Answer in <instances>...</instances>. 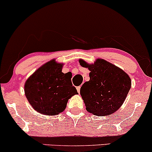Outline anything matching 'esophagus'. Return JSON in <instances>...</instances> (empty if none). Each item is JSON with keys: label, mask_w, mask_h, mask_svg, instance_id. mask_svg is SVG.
Instances as JSON below:
<instances>
[{"label": "esophagus", "mask_w": 152, "mask_h": 152, "mask_svg": "<svg viewBox=\"0 0 152 152\" xmlns=\"http://www.w3.org/2000/svg\"><path fill=\"white\" fill-rule=\"evenodd\" d=\"M76 89H77L78 93L79 94V93H80V89H81V86H78V87H76Z\"/></svg>", "instance_id": "obj_1"}]
</instances>
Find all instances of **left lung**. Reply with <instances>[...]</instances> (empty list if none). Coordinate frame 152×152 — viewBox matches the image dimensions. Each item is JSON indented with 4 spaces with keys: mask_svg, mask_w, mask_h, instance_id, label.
Listing matches in <instances>:
<instances>
[{
    "mask_svg": "<svg viewBox=\"0 0 152 152\" xmlns=\"http://www.w3.org/2000/svg\"><path fill=\"white\" fill-rule=\"evenodd\" d=\"M79 63L91 71L90 80L82 86L86 91L82 93L80 90L87 111L96 116H108L117 111L131 88L128 74L104 59H97L94 64L81 59Z\"/></svg>",
    "mask_w": 152,
    "mask_h": 152,
    "instance_id": "obj_1",
    "label": "left lung"
}]
</instances>
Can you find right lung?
<instances>
[{
  "label": "right lung",
  "mask_w": 152,
  "mask_h": 152,
  "mask_svg": "<svg viewBox=\"0 0 152 152\" xmlns=\"http://www.w3.org/2000/svg\"><path fill=\"white\" fill-rule=\"evenodd\" d=\"M62 64L54 60L40 67L25 83V94L32 107L45 115H56L65 110L69 99L77 94L70 72H62Z\"/></svg>",
  "instance_id": "add662e5"
}]
</instances>
